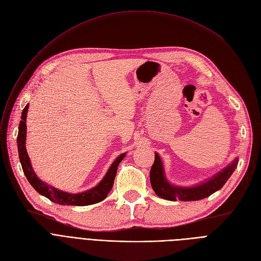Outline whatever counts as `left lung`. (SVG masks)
Instances as JSON below:
<instances>
[{"instance_id":"obj_1","label":"left lung","mask_w":261,"mask_h":261,"mask_svg":"<svg viewBox=\"0 0 261 261\" xmlns=\"http://www.w3.org/2000/svg\"><path fill=\"white\" fill-rule=\"evenodd\" d=\"M237 165L238 158H234L231 164L205 182L193 187H179V186H173L168 181L165 175L163 161L159 155L155 153V160L150 172V180L153 190L161 198L169 201H197L220 190L237 168Z\"/></svg>"}]
</instances>
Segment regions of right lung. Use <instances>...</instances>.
Wrapping results in <instances>:
<instances>
[{
	"mask_svg": "<svg viewBox=\"0 0 261 261\" xmlns=\"http://www.w3.org/2000/svg\"><path fill=\"white\" fill-rule=\"evenodd\" d=\"M29 110V104L24 107L22 110L21 121L19 124V133H18V152L20 163L23 169L24 174H25L28 180L33 186V188L38 192L39 194L47 197L49 201H52L59 205H73V206H87L98 203L106 198L107 194L111 190L114 186V180L117 174L118 166L122 161V159L125 157L126 153L121 154L119 157L110 166L109 170L107 171L104 178L100 181V184L96 185L94 188L87 190L81 193H69L61 191L57 188L52 187L51 185H47L41 179L38 178L35 174V172L32 168L31 160L27 152L25 141H27V116Z\"/></svg>",
	"mask_w": 261,
	"mask_h": 261,
	"instance_id": "right-lung-1",
	"label": "right lung"
}]
</instances>
